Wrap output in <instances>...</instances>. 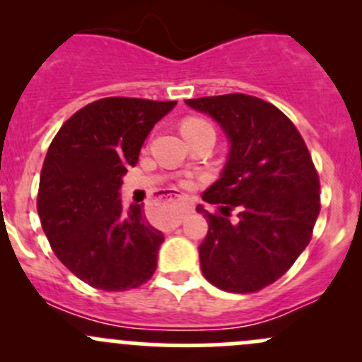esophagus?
Masks as SVG:
<instances>
[{
	"mask_svg": "<svg viewBox=\"0 0 362 362\" xmlns=\"http://www.w3.org/2000/svg\"><path fill=\"white\" fill-rule=\"evenodd\" d=\"M175 198H177L178 204H180V214H178L177 221H175V226H178V224H180V222H182V217H184L185 214H189V211L192 210V206H189V204H187V198H184V196L177 194V196H175Z\"/></svg>",
	"mask_w": 362,
	"mask_h": 362,
	"instance_id": "esophagus-1",
	"label": "esophagus"
}]
</instances>
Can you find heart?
I'll use <instances>...</instances> for the list:
<instances>
[{"label": "heart", "instance_id": "1", "mask_svg": "<svg viewBox=\"0 0 362 362\" xmlns=\"http://www.w3.org/2000/svg\"><path fill=\"white\" fill-rule=\"evenodd\" d=\"M202 124H206L204 120H199V119H189L185 120L184 124H182V127H187V126H202Z\"/></svg>", "mask_w": 362, "mask_h": 362}]
</instances>
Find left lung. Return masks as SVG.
<instances>
[{
    "instance_id": "obj_1",
    "label": "left lung",
    "mask_w": 362,
    "mask_h": 362,
    "mask_svg": "<svg viewBox=\"0 0 362 362\" xmlns=\"http://www.w3.org/2000/svg\"><path fill=\"white\" fill-rule=\"evenodd\" d=\"M185 105L211 117L229 141L221 178L202 196L218 214L196 206L208 222L198 247L204 279L228 293L264 289L306 249L319 217V175L308 148L294 124L259 98L226 94Z\"/></svg>"
}]
</instances>
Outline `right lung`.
<instances>
[{
    "label": "right lung",
    "instance_id": "right-lung-1",
    "mask_svg": "<svg viewBox=\"0 0 362 362\" xmlns=\"http://www.w3.org/2000/svg\"><path fill=\"white\" fill-rule=\"evenodd\" d=\"M175 105L98 100L73 113L50 144L40 175V221L57 259L90 287L134 289L156 272L164 235L147 221L144 203L124 206L120 187L152 127Z\"/></svg>",
    "mask_w": 362,
    "mask_h": 362
}]
</instances>
